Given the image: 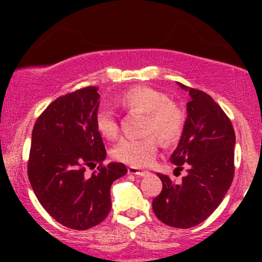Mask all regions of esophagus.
<instances>
[{
    "label": "esophagus",
    "mask_w": 262,
    "mask_h": 262,
    "mask_svg": "<svg viewBox=\"0 0 262 262\" xmlns=\"http://www.w3.org/2000/svg\"><path fill=\"white\" fill-rule=\"evenodd\" d=\"M128 173H130V175H137V176H146L148 172H147V171L139 170L138 167H134V166H130V167L128 168Z\"/></svg>",
    "instance_id": "esophagus-1"
}]
</instances>
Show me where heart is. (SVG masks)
<instances>
[{
  "label": "heart",
  "instance_id": "1",
  "mask_svg": "<svg viewBox=\"0 0 262 262\" xmlns=\"http://www.w3.org/2000/svg\"><path fill=\"white\" fill-rule=\"evenodd\" d=\"M119 106L126 112L143 113V138H123L113 149L115 160L134 167H146L155 161L158 152V136L166 144L175 143L184 132L186 114L178 102L155 87L139 84L121 92L116 99ZM95 125L100 136L113 141L119 134L115 114L107 109H99Z\"/></svg>",
  "mask_w": 262,
  "mask_h": 262
}]
</instances>
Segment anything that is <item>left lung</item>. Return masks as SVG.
Instances as JSON below:
<instances>
[{
	"label": "left lung",
	"instance_id": "1",
	"mask_svg": "<svg viewBox=\"0 0 262 262\" xmlns=\"http://www.w3.org/2000/svg\"><path fill=\"white\" fill-rule=\"evenodd\" d=\"M189 91L187 118L179 146L170 161L186 168L181 184L157 173L162 191L152 202L156 216L175 228H191L218 208L234 176L236 134L231 119L202 90L179 83Z\"/></svg>",
	"mask_w": 262,
	"mask_h": 262
}]
</instances>
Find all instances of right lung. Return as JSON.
Instances as JSON below:
<instances>
[{
    "mask_svg": "<svg viewBox=\"0 0 262 262\" xmlns=\"http://www.w3.org/2000/svg\"><path fill=\"white\" fill-rule=\"evenodd\" d=\"M97 87L59 96L36 119L31 134L28 178L41 207L58 223L84 231L112 209L110 187L128 172L124 163L104 165V142L95 125ZM98 170L90 178L87 167Z\"/></svg>",
    "mask_w": 262,
    "mask_h": 262,
    "instance_id": "right-lung-1",
    "label": "right lung"
}]
</instances>
